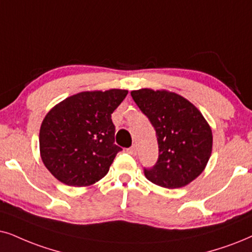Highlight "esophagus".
Masks as SVG:
<instances>
[{
	"instance_id": "1",
	"label": "esophagus",
	"mask_w": 252,
	"mask_h": 252,
	"mask_svg": "<svg viewBox=\"0 0 252 252\" xmlns=\"http://www.w3.org/2000/svg\"><path fill=\"white\" fill-rule=\"evenodd\" d=\"M126 151H128V154L132 155V156H135V155L137 154V149H136V146H135V145H132L131 148H129L128 150H126Z\"/></svg>"
}]
</instances>
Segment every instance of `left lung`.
Instances as JSON below:
<instances>
[{"label":"left lung","instance_id":"1","mask_svg":"<svg viewBox=\"0 0 252 252\" xmlns=\"http://www.w3.org/2000/svg\"><path fill=\"white\" fill-rule=\"evenodd\" d=\"M131 96L156 130L159 156L146 179L165 189L189 185L205 170L212 155L213 135L200 110L167 91L142 88Z\"/></svg>","mask_w":252,"mask_h":252}]
</instances>
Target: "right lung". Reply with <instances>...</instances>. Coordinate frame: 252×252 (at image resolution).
Instances as JSON below:
<instances>
[{
    "mask_svg": "<svg viewBox=\"0 0 252 252\" xmlns=\"http://www.w3.org/2000/svg\"><path fill=\"white\" fill-rule=\"evenodd\" d=\"M126 89L81 92L46 114L39 131L40 157L63 184L91 186L109 171L120 152L111 114L126 98Z\"/></svg>",
    "mask_w": 252,
    "mask_h": 252,
    "instance_id": "right-lung-1",
    "label": "right lung"
}]
</instances>
